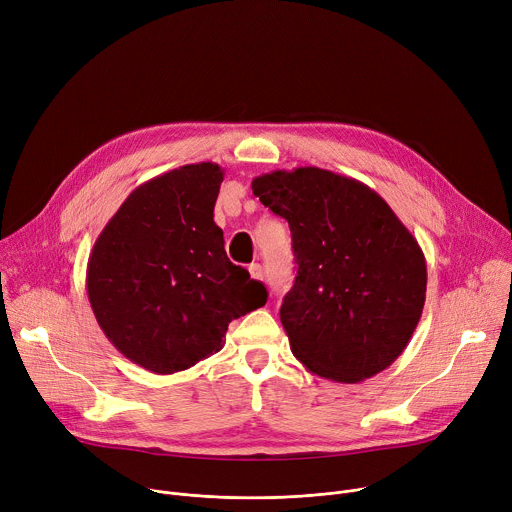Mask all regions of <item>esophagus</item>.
<instances>
[{"instance_id":"obj_1","label":"esophagus","mask_w":512,"mask_h":512,"mask_svg":"<svg viewBox=\"0 0 512 512\" xmlns=\"http://www.w3.org/2000/svg\"><path fill=\"white\" fill-rule=\"evenodd\" d=\"M249 273H251V277L257 279V281L263 279V269H261L259 263H251V265H249Z\"/></svg>"}]
</instances>
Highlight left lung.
<instances>
[{"instance_id":"1","label":"left lung","mask_w":512,"mask_h":512,"mask_svg":"<svg viewBox=\"0 0 512 512\" xmlns=\"http://www.w3.org/2000/svg\"><path fill=\"white\" fill-rule=\"evenodd\" d=\"M251 188L294 241L298 275L279 310L294 356L336 383L391 367L425 304L417 239L373 188L330 170H275Z\"/></svg>"}]
</instances>
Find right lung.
Returning <instances> with one entry per match:
<instances>
[{"label":"right lung","mask_w":512,"mask_h":512,"mask_svg":"<svg viewBox=\"0 0 512 512\" xmlns=\"http://www.w3.org/2000/svg\"><path fill=\"white\" fill-rule=\"evenodd\" d=\"M225 170L188 164L137 186L101 231L87 294L109 342L156 375L186 371L223 348L229 324L267 302L231 263L214 202Z\"/></svg>","instance_id":"1"}]
</instances>
